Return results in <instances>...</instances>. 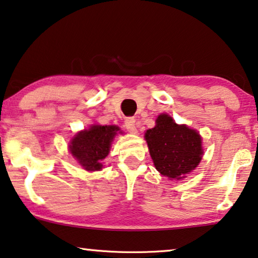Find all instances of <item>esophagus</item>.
<instances>
[{
	"mask_svg": "<svg viewBox=\"0 0 258 258\" xmlns=\"http://www.w3.org/2000/svg\"><path fill=\"white\" fill-rule=\"evenodd\" d=\"M124 126L129 133L137 134V126H136V120L134 117H126L124 121Z\"/></svg>",
	"mask_w": 258,
	"mask_h": 258,
	"instance_id": "obj_1",
	"label": "esophagus"
}]
</instances>
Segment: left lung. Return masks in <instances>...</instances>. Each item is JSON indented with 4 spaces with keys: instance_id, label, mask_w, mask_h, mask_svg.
Segmentation results:
<instances>
[{
    "instance_id": "obj_1",
    "label": "left lung",
    "mask_w": 258,
    "mask_h": 258,
    "mask_svg": "<svg viewBox=\"0 0 258 258\" xmlns=\"http://www.w3.org/2000/svg\"><path fill=\"white\" fill-rule=\"evenodd\" d=\"M150 156L154 167L169 180H181L202 160V137L197 130L176 124L167 114H160L154 128L146 130Z\"/></svg>"
}]
</instances>
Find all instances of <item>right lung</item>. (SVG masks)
<instances>
[{"mask_svg": "<svg viewBox=\"0 0 258 258\" xmlns=\"http://www.w3.org/2000/svg\"><path fill=\"white\" fill-rule=\"evenodd\" d=\"M120 128L116 125L93 124L79 132L69 144L70 153L83 168L90 172L100 170L102 160L108 156L110 144Z\"/></svg>", "mask_w": 258, "mask_h": 258, "instance_id": "obj_1", "label": "right lung"}]
</instances>
